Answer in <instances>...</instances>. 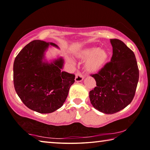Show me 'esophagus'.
Segmentation results:
<instances>
[{"label": "esophagus", "instance_id": "esophagus-1", "mask_svg": "<svg viewBox=\"0 0 150 150\" xmlns=\"http://www.w3.org/2000/svg\"><path fill=\"white\" fill-rule=\"evenodd\" d=\"M84 80V76L81 74L80 73L76 74V77H75V81L76 82H80Z\"/></svg>", "mask_w": 150, "mask_h": 150}]
</instances>
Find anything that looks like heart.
I'll return each mask as SVG.
<instances>
[{"label":"heart","mask_w":150,"mask_h":150,"mask_svg":"<svg viewBox=\"0 0 150 150\" xmlns=\"http://www.w3.org/2000/svg\"><path fill=\"white\" fill-rule=\"evenodd\" d=\"M76 57L86 60L85 69L92 74H97L104 69L109 59V53L105 48L98 46H90L78 50L75 53ZM68 62L74 63L71 58H67Z\"/></svg>","instance_id":"b5f03b06"}]
</instances>
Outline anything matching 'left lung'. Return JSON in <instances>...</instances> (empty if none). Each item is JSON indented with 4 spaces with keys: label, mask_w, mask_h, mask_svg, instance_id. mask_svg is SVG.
I'll list each match as a JSON object with an SVG mask.
<instances>
[{
    "label": "left lung",
    "mask_w": 150,
    "mask_h": 150,
    "mask_svg": "<svg viewBox=\"0 0 150 150\" xmlns=\"http://www.w3.org/2000/svg\"><path fill=\"white\" fill-rule=\"evenodd\" d=\"M113 54L101 72L93 74L96 87L89 93L95 109L112 114L125 108L134 97L139 80L136 56L123 42L111 39Z\"/></svg>",
    "instance_id": "8db88e82"
}]
</instances>
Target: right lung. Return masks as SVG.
I'll list each match as a JSON object with an SVG mask.
<instances>
[{"instance_id":"add662e5","label":"right lung","mask_w":150,"mask_h":150,"mask_svg":"<svg viewBox=\"0 0 150 150\" xmlns=\"http://www.w3.org/2000/svg\"><path fill=\"white\" fill-rule=\"evenodd\" d=\"M53 42L33 40L22 49L13 65L14 86L24 104L41 114L54 112L62 106L75 76L62 71L64 59L46 58Z\"/></svg>"}]
</instances>
